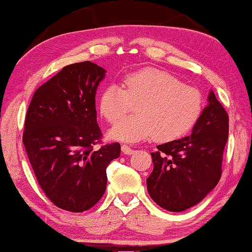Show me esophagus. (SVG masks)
I'll use <instances>...</instances> for the list:
<instances>
[{
    "label": "esophagus",
    "mask_w": 252,
    "mask_h": 252,
    "mask_svg": "<svg viewBox=\"0 0 252 252\" xmlns=\"http://www.w3.org/2000/svg\"><path fill=\"white\" fill-rule=\"evenodd\" d=\"M121 150H122V152H123V153H125L126 156H130V155H132V153L134 152L133 150H132V149H131L130 147L126 146V144H123V146L121 147Z\"/></svg>",
    "instance_id": "esophagus-1"
}]
</instances>
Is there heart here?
<instances>
[{
    "label": "heart",
    "instance_id": "heart-1",
    "mask_svg": "<svg viewBox=\"0 0 252 252\" xmlns=\"http://www.w3.org/2000/svg\"><path fill=\"white\" fill-rule=\"evenodd\" d=\"M131 103H136V116L117 123L109 131L110 139L133 143L155 135L159 142L173 141L194 126L202 111V96L197 89L156 67L126 75L121 87H105L99 110L110 123H116Z\"/></svg>",
    "mask_w": 252,
    "mask_h": 252
}]
</instances>
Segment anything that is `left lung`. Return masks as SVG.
<instances>
[{"label": "left lung", "instance_id": "obj_1", "mask_svg": "<svg viewBox=\"0 0 252 252\" xmlns=\"http://www.w3.org/2000/svg\"><path fill=\"white\" fill-rule=\"evenodd\" d=\"M229 118L212 90L192 132L157 146L148 192L158 206L181 212L198 204L218 185L228 141Z\"/></svg>", "mask_w": 252, "mask_h": 252}]
</instances>
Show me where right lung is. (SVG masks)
I'll use <instances>...</instances> for the list:
<instances>
[{
  "mask_svg": "<svg viewBox=\"0 0 252 252\" xmlns=\"http://www.w3.org/2000/svg\"><path fill=\"white\" fill-rule=\"evenodd\" d=\"M106 71L90 61L66 65L37 89L25 118L23 144L42 190L63 210L92 208L106 189V168L118 142L99 150L96 89Z\"/></svg>",
  "mask_w": 252,
  "mask_h": 252,
  "instance_id": "1",
  "label": "right lung"
}]
</instances>
